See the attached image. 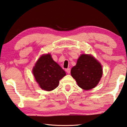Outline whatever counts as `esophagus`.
I'll use <instances>...</instances> for the list:
<instances>
[{
  "instance_id": "obj_1",
  "label": "esophagus",
  "mask_w": 127,
  "mask_h": 127,
  "mask_svg": "<svg viewBox=\"0 0 127 127\" xmlns=\"http://www.w3.org/2000/svg\"><path fill=\"white\" fill-rule=\"evenodd\" d=\"M65 71H66V73H68V74H69V73H70V68H67V69H65Z\"/></svg>"
}]
</instances>
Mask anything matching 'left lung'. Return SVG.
<instances>
[{
    "label": "left lung",
    "mask_w": 127,
    "mask_h": 127,
    "mask_svg": "<svg viewBox=\"0 0 127 127\" xmlns=\"http://www.w3.org/2000/svg\"><path fill=\"white\" fill-rule=\"evenodd\" d=\"M70 72L78 86L87 91L97 86L102 77L103 69L100 63L94 57L82 54Z\"/></svg>",
    "instance_id": "8db88e82"
}]
</instances>
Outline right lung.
<instances>
[{
  "instance_id": "1",
  "label": "right lung",
  "mask_w": 127,
  "mask_h": 127,
  "mask_svg": "<svg viewBox=\"0 0 127 127\" xmlns=\"http://www.w3.org/2000/svg\"><path fill=\"white\" fill-rule=\"evenodd\" d=\"M34 78L41 89L51 91L58 86L59 80L66 75L63 69L53 61L49 53L43 54L33 68Z\"/></svg>"
}]
</instances>
